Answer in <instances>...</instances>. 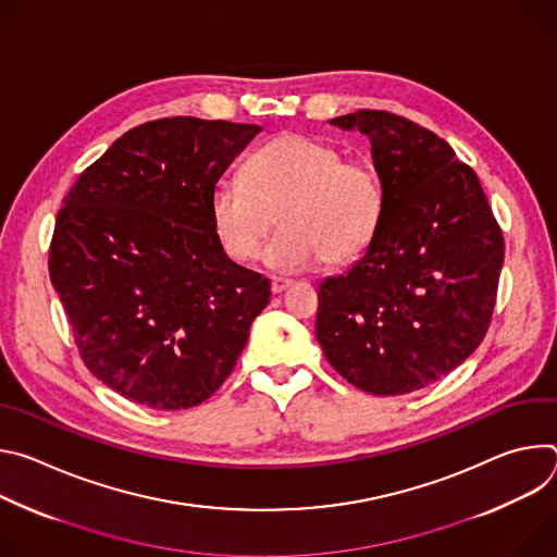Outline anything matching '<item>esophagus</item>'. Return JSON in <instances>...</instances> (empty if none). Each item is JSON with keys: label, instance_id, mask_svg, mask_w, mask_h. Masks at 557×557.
Returning a JSON list of instances; mask_svg holds the SVG:
<instances>
[{"label": "esophagus", "instance_id": "obj_1", "mask_svg": "<svg viewBox=\"0 0 557 557\" xmlns=\"http://www.w3.org/2000/svg\"><path fill=\"white\" fill-rule=\"evenodd\" d=\"M288 286H293L290 280H282V277H273V280H271V290H273V293H282V290H286Z\"/></svg>", "mask_w": 557, "mask_h": 557}]
</instances>
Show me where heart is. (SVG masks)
Returning a JSON list of instances; mask_svg holds the SVG:
<instances>
[{
  "label": "heart",
  "instance_id": "obj_1",
  "mask_svg": "<svg viewBox=\"0 0 557 557\" xmlns=\"http://www.w3.org/2000/svg\"><path fill=\"white\" fill-rule=\"evenodd\" d=\"M383 205V185L370 163L301 134L271 140L249 158L245 181L220 178L209 194L215 237L235 262L258 256L277 215L282 231L264 249V262L282 273L361 258Z\"/></svg>",
  "mask_w": 557,
  "mask_h": 557
}]
</instances>
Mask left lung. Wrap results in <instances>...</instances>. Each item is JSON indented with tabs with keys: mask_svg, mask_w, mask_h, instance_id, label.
I'll return each mask as SVG.
<instances>
[{
	"mask_svg": "<svg viewBox=\"0 0 557 557\" xmlns=\"http://www.w3.org/2000/svg\"><path fill=\"white\" fill-rule=\"evenodd\" d=\"M370 138L383 218L368 251L320 284L314 333L363 392L421 389L481 346L505 260L479 176L434 132L381 110L329 121Z\"/></svg>",
	"mask_w": 557,
	"mask_h": 557,
	"instance_id": "left-lung-1",
	"label": "left lung"
}]
</instances>
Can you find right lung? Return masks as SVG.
<instances>
[{
    "label": "right lung",
    "instance_id": "obj_1",
    "mask_svg": "<svg viewBox=\"0 0 557 557\" xmlns=\"http://www.w3.org/2000/svg\"><path fill=\"white\" fill-rule=\"evenodd\" d=\"M260 125L143 123L76 178L50 280L90 372L153 410L200 406L243 355L271 282L228 260L209 194Z\"/></svg>",
    "mask_w": 557,
    "mask_h": 557
}]
</instances>
